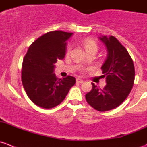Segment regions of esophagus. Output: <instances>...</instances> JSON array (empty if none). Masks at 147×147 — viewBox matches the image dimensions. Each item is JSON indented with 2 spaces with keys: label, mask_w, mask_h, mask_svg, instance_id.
<instances>
[{
  "label": "esophagus",
  "mask_w": 147,
  "mask_h": 147,
  "mask_svg": "<svg viewBox=\"0 0 147 147\" xmlns=\"http://www.w3.org/2000/svg\"><path fill=\"white\" fill-rule=\"evenodd\" d=\"M76 82L78 83H83L84 82V81H83L82 79H80V78H77Z\"/></svg>",
  "instance_id": "34e87169"
}]
</instances>
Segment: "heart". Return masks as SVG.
Masks as SVG:
<instances>
[{
	"label": "heart",
	"instance_id": "heart-1",
	"mask_svg": "<svg viewBox=\"0 0 147 147\" xmlns=\"http://www.w3.org/2000/svg\"><path fill=\"white\" fill-rule=\"evenodd\" d=\"M83 45H84V48H85L86 51H89V50H94L97 51V45L96 42L93 40L91 38H86L83 40ZM68 50H70V47H69Z\"/></svg>",
	"mask_w": 147,
	"mask_h": 147
}]
</instances>
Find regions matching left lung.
Wrapping results in <instances>:
<instances>
[{"label": "left lung", "mask_w": 147, "mask_h": 147, "mask_svg": "<svg viewBox=\"0 0 147 147\" xmlns=\"http://www.w3.org/2000/svg\"><path fill=\"white\" fill-rule=\"evenodd\" d=\"M99 39L107 50V58L101 67L107 84L103 89H100L92 83V89L86 94L85 98L96 110L106 112L119 106L129 94L134 84L135 71L131 56L116 38L102 35Z\"/></svg>", "instance_id": "left-lung-1"}]
</instances>
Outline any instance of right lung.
<instances>
[{
    "label": "right lung",
    "instance_id": "1",
    "mask_svg": "<svg viewBox=\"0 0 147 147\" xmlns=\"http://www.w3.org/2000/svg\"><path fill=\"white\" fill-rule=\"evenodd\" d=\"M73 33L64 31L47 32L28 48L22 67V82L30 100L37 106L50 109L60 105L75 84V78L58 79L54 73L55 63L63 60L67 40Z\"/></svg>",
    "mask_w": 147,
    "mask_h": 147
}]
</instances>
